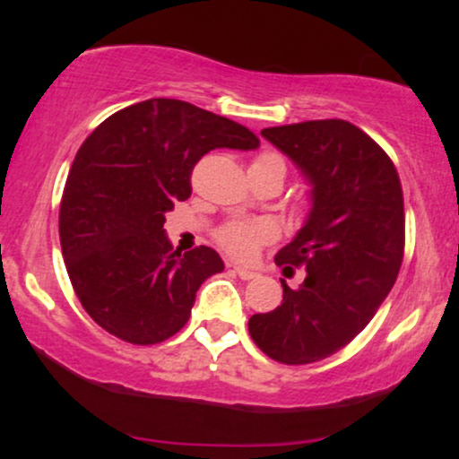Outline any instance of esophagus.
<instances>
[{
  "mask_svg": "<svg viewBox=\"0 0 459 459\" xmlns=\"http://www.w3.org/2000/svg\"><path fill=\"white\" fill-rule=\"evenodd\" d=\"M229 267H230V272H235L237 276L241 278V281H252V278L259 276V273L247 270V267H239V265H229Z\"/></svg>",
  "mask_w": 459,
  "mask_h": 459,
  "instance_id": "esophagus-1",
  "label": "esophagus"
}]
</instances>
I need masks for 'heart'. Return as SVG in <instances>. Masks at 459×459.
<instances>
[{"mask_svg":"<svg viewBox=\"0 0 459 459\" xmlns=\"http://www.w3.org/2000/svg\"><path fill=\"white\" fill-rule=\"evenodd\" d=\"M252 168L276 170L281 172L282 178L284 172H287L284 160L281 155H276V152H261L255 163H252ZM273 237H276V229L270 222H230L220 230L218 241L229 255L237 256V259H250L256 252V247L261 244H267Z\"/></svg>","mask_w":459,"mask_h":459,"instance_id":"1","label":"heart"}]
</instances>
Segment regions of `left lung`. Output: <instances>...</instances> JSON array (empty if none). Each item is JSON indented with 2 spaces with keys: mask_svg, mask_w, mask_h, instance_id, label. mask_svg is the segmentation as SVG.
Masks as SVG:
<instances>
[{
  "mask_svg": "<svg viewBox=\"0 0 459 459\" xmlns=\"http://www.w3.org/2000/svg\"><path fill=\"white\" fill-rule=\"evenodd\" d=\"M308 183L302 229L276 255L302 265L298 289L282 282V304L247 321L261 351L308 365L345 347L373 319L403 259V194L391 157L347 120H308L263 129Z\"/></svg>",
  "mask_w": 459,
  "mask_h": 459,
  "instance_id": "left-lung-1",
  "label": "left lung"
}]
</instances>
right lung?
I'll return each instance as SVG.
<instances>
[{"label":"right lung","mask_w":459,"mask_h":459,"mask_svg":"<svg viewBox=\"0 0 459 459\" xmlns=\"http://www.w3.org/2000/svg\"><path fill=\"white\" fill-rule=\"evenodd\" d=\"M213 149L255 151L244 125L178 99H149L105 118L77 151L60 203V244L86 313L134 345L170 339L196 291L224 270L212 247L172 252L166 213L192 194Z\"/></svg>","instance_id":"right-lung-1"}]
</instances>
